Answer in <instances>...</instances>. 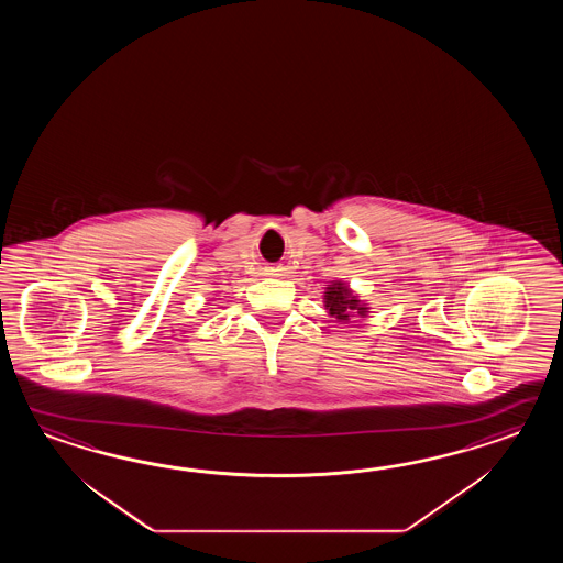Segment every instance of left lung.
<instances>
[{
    "label": "left lung",
    "mask_w": 563,
    "mask_h": 563,
    "mask_svg": "<svg viewBox=\"0 0 563 563\" xmlns=\"http://www.w3.org/2000/svg\"><path fill=\"white\" fill-rule=\"evenodd\" d=\"M325 310L330 311L334 318H338L340 322H347L350 316L358 313V316H366V306L360 303V299L356 296H352V291L347 289L344 284H334L332 287H325Z\"/></svg>",
    "instance_id": "1"
}]
</instances>
